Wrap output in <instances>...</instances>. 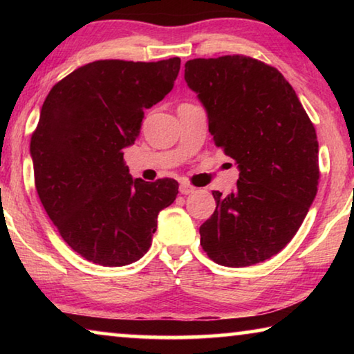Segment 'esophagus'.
<instances>
[{"label": "esophagus", "mask_w": 354, "mask_h": 354, "mask_svg": "<svg viewBox=\"0 0 354 354\" xmlns=\"http://www.w3.org/2000/svg\"><path fill=\"white\" fill-rule=\"evenodd\" d=\"M194 190H195V187H192L189 183H181V185H179V192H181L183 195H189Z\"/></svg>", "instance_id": "1"}]
</instances>
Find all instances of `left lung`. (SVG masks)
Returning <instances> with one entry per match:
<instances>
[{
  "instance_id": "obj_1",
  "label": "left lung",
  "mask_w": 354,
  "mask_h": 354,
  "mask_svg": "<svg viewBox=\"0 0 354 354\" xmlns=\"http://www.w3.org/2000/svg\"><path fill=\"white\" fill-rule=\"evenodd\" d=\"M184 77L206 107L214 143L241 170L234 192H212L217 207L200 226L201 247L226 267L270 259L317 195L314 124L286 77L250 56L192 59Z\"/></svg>"
}]
</instances>
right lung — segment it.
Masks as SVG:
<instances>
[{
	"mask_svg": "<svg viewBox=\"0 0 354 354\" xmlns=\"http://www.w3.org/2000/svg\"><path fill=\"white\" fill-rule=\"evenodd\" d=\"M181 59L82 65L53 86L31 136L34 183L68 247L104 267L139 261L178 181L133 179L123 149L140 134L145 109L169 93Z\"/></svg>",
	"mask_w": 354,
	"mask_h": 354,
	"instance_id": "obj_1",
	"label": "right lung"
}]
</instances>
